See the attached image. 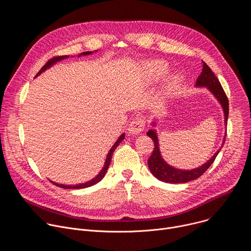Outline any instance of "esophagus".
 I'll return each instance as SVG.
<instances>
[{
	"instance_id": "34e87169",
	"label": "esophagus",
	"mask_w": 251,
	"mask_h": 251,
	"mask_svg": "<svg viewBox=\"0 0 251 251\" xmlns=\"http://www.w3.org/2000/svg\"><path fill=\"white\" fill-rule=\"evenodd\" d=\"M144 127H145L144 119L142 117H137L130 122L128 127V132L131 135H137L144 130Z\"/></svg>"
}]
</instances>
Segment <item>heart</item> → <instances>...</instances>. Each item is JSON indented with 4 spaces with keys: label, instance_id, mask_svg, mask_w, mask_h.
<instances>
[{
    "label": "heart",
    "instance_id": "obj_1",
    "mask_svg": "<svg viewBox=\"0 0 251 251\" xmlns=\"http://www.w3.org/2000/svg\"><path fill=\"white\" fill-rule=\"evenodd\" d=\"M152 70H153L154 77L156 79H159L167 73L168 66L163 61H155L152 64ZM180 82H181V76L180 75H172L167 80V83H166V86H165L166 92L172 93L173 91H175L176 89V87L178 86V84H180Z\"/></svg>",
    "mask_w": 251,
    "mask_h": 251
}]
</instances>
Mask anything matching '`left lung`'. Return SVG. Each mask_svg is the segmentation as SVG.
<instances>
[{
    "mask_svg": "<svg viewBox=\"0 0 251 251\" xmlns=\"http://www.w3.org/2000/svg\"><path fill=\"white\" fill-rule=\"evenodd\" d=\"M196 86L197 87H206L209 90V92H211V94L218 99V101L220 102V104L223 107V110L225 113V124L226 125L227 118H228L227 97L221 85V82L219 81L217 76L214 75L211 69L208 67V65L204 61H202V71H201V75L197 79ZM156 125H157V122L154 119L152 122V126H156ZM147 135L152 138L154 144H155L153 153L148 160V167H149L152 175L154 176H156L158 180L165 182V183L184 184V183H188L190 181L196 180V178L200 177L209 168V166L213 163V161L216 160L218 154L220 153L221 149L223 148V146L225 144L226 132L223 144L220 147V149L213 154V156L206 163L200 166L199 168L192 169V170H181V169H176V168L169 165L163 159V157L161 155L160 147H159V139H158V134L156 132V129H150L148 131Z\"/></svg>",
    "mask_w": 251,
    "mask_h": 251,
    "instance_id": "obj_1",
    "label": "left lung"
}]
</instances>
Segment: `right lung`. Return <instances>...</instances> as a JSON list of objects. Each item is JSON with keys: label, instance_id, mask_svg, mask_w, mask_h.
<instances>
[{"label": "right lung", "instance_id": "obj_1", "mask_svg": "<svg viewBox=\"0 0 251 251\" xmlns=\"http://www.w3.org/2000/svg\"><path fill=\"white\" fill-rule=\"evenodd\" d=\"M97 50H94V51H85V52H81L80 54H78V56H83V55H89V54H92L93 52H96ZM67 57H69L68 55H62V56H56V57H53V58H51V59H50L43 67H42V69L39 71L38 73V75H35V77L37 76H39L40 75H42V73H44V71H46L47 69H49L50 67H51L53 64H55L57 61H60V60H62V59H65V58H67ZM124 138H125V133H123V134H121L120 135V137L118 138V140L115 142V144L112 146V148L110 149V151L108 152V154H107V156H106V160H105V163H104V166H103V168H102V170L98 173V175L95 176V177H93L92 180H90V181H88V182H86V183H83V184H78V185H62V184H57V183H54V182H52V181H50L53 185H55L56 187H59V188H62V189H74V190H79V189H85V188H88V187H91V186H93V185H95V184H97L98 182H100L102 178L104 177V176H105V174H106V172H107V170H108V167H109V165H110V162H111V159H112V155H113V152L115 151V149L119 146V144L121 143V141H123L124 140Z\"/></svg>", "mask_w": 251, "mask_h": 251}]
</instances>
